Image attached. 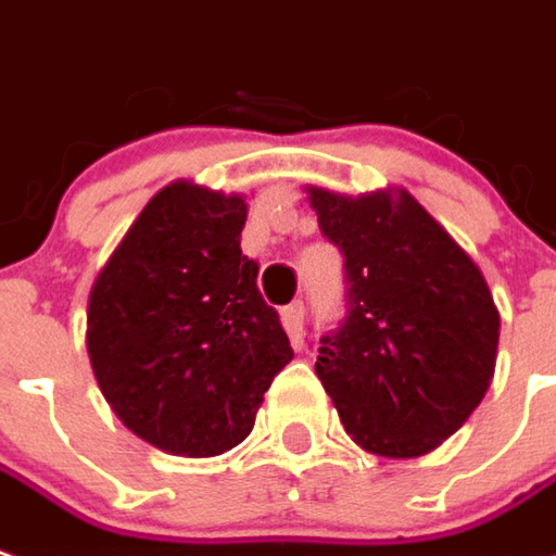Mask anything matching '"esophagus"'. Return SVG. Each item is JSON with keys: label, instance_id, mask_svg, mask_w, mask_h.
<instances>
[{"label": "esophagus", "instance_id": "1", "mask_svg": "<svg viewBox=\"0 0 556 556\" xmlns=\"http://www.w3.org/2000/svg\"><path fill=\"white\" fill-rule=\"evenodd\" d=\"M282 325L291 337H301V328H304V304L294 301V304L282 306Z\"/></svg>", "mask_w": 556, "mask_h": 556}]
</instances>
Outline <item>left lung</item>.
<instances>
[{"mask_svg":"<svg viewBox=\"0 0 556 556\" xmlns=\"http://www.w3.org/2000/svg\"><path fill=\"white\" fill-rule=\"evenodd\" d=\"M309 204L345 258V313L316 358L345 433L382 457L437 448L494 376L500 313L488 282L409 192L309 189Z\"/></svg>","mask_w":556,"mask_h":556,"instance_id":"obj_1","label":"left lung"}]
</instances>
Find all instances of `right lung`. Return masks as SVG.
<instances>
[{
	"label": "right lung",
	"instance_id": "add662e5",
	"mask_svg": "<svg viewBox=\"0 0 556 556\" xmlns=\"http://www.w3.org/2000/svg\"><path fill=\"white\" fill-rule=\"evenodd\" d=\"M247 204L192 184L159 192L92 286L87 349L119 421L162 452L211 457L250 437L291 361L240 250Z\"/></svg>",
	"mask_w": 556,
	"mask_h": 556
}]
</instances>
